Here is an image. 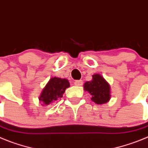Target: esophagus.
Here are the masks:
<instances>
[{
	"instance_id": "1",
	"label": "esophagus",
	"mask_w": 148,
	"mask_h": 148,
	"mask_svg": "<svg viewBox=\"0 0 148 148\" xmlns=\"http://www.w3.org/2000/svg\"><path fill=\"white\" fill-rule=\"evenodd\" d=\"M74 85L77 86H82V84H83V82H82V80H76L75 82H74Z\"/></svg>"
}]
</instances>
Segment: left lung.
<instances>
[{
  "label": "left lung",
  "mask_w": 148,
  "mask_h": 148,
  "mask_svg": "<svg viewBox=\"0 0 148 148\" xmlns=\"http://www.w3.org/2000/svg\"><path fill=\"white\" fill-rule=\"evenodd\" d=\"M110 85L100 74L92 75V80L84 84V90L92 96L91 100L98 105L108 102L110 99Z\"/></svg>",
  "instance_id": "obj_1"
}]
</instances>
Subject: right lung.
Masks as SVG:
<instances>
[{"label":"right lung","mask_w":148,"mask_h":148,"mask_svg":"<svg viewBox=\"0 0 148 148\" xmlns=\"http://www.w3.org/2000/svg\"><path fill=\"white\" fill-rule=\"evenodd\" d=\"M70 86L68 79L59 77H52L42 90L39 100L43 106H48L62 97L65 90Z\"/></svg>","instance_id":"obj_1"}]
</instances>
